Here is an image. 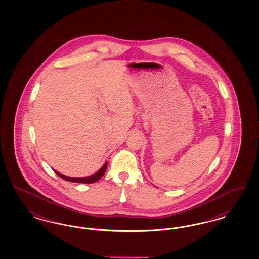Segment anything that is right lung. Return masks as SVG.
Listing matches in <instances>:
<instances>
[{"instance_id": "obj_1", "label": "right lung", "mask_w": 259, "mask_h": 259, "mask_svg": "<svg viewBox=\"0 0 259 259\" xmlns=\"http://www.w3.org/2000/svg\"><path fill=\"white\" fill-rule=\"evenodd\" d=\"M107 165H108V162H106L103 167L99 170L98 172L91 175V176H88V177H83V178H74V177H68V176H65V175H62L61 172H57L55 170H53L54 172H56V175H58L60 178H62L63 180L65 181H68V182H71V183H78V184H93V183H96L97 181H99L106 172V169H107Z\"/></svg>"}]
</instances>
